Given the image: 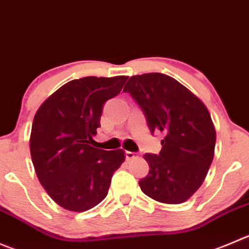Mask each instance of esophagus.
Instances as JSON below:
<instances>
[{
    "mask_svg": "<svg viewBox=\"0 0 249 249\" xmlns=\"http://www.w3.org/2000/svg\"><path fill=\"white\" fill-rule=\"evenodd\" d=\"M125 158L127 159V160H130V159H134L135 157H136V154L134 153V152H130V151H125Z\"/></svg>",
    "mask_w": 249,
    "mask_h": 249,
    "instance_id": "esophagus-1",
    "label": "esophagus"
}]
</instances>
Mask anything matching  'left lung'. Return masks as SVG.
<instances>
[{
    "label": "left lung",
    "instance_id": "1",
    "mask_svg": "<svg viewBox=\"0 0 249 249\" xmlns=\"http://www.w3.org/2000/svg\"><path fill=\"white\" fill-rule=\"evenodd\" d=\"M123 91L141 108L152 135L164 134L159 154L143 156L149 171L139 181L142 192L161 203L187 201L201 187L214 157L215 129L208 109L165 74L134 75Z\"/></svg>",
    "mask_w": 249,
    "mask_h": 249
}]
</instances>
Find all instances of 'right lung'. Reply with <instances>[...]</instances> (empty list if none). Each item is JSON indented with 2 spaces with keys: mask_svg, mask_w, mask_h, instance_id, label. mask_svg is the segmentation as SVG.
Listing matches in <instances>:
<instances>
[{
  "mask_svg": "<svg viewBox=\"0 0 249 249\" xmlns=\"http://www.w3.org/2000/svg\"><path fill=\"white\" fill-rule=\"evenodd\" d=\"M127 76L75 79L51 95L36 112L30 152L36 175L51 198L71 212H85L106 198L123 149L91 146L105 103L119 95Z\"/></svg>",
  "mask_w": 249,
  "mask_h": 249,
  "instance_id": "obj_1",
  "label": "right lung"
}]
</instances>
